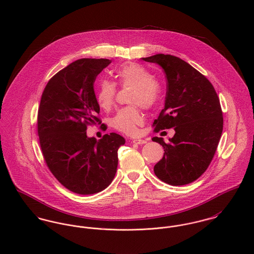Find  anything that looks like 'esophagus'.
Wrapping results in <instances>:
<instances>
[{
    "label": "esophagus",
    "mask_w": 254,
    "mask_h": 254,
    "mask_svg": "<svg viewBox=\"0 0 254 254\" xmlns=\"http://www.w3.org/2000/svg\"><path fill=\"white\" fill-rule=\"evenodd\" d=\"M132 143L136 144V145H144V144L146 143V141L143 140V139H137V140H133Z\"/></svg>",
    "instance_id": "34e87169"
}]
</instances>
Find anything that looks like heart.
<instances>
[{"label": "heart", "mask_w": 254, "mask_h": 254, "mask_svg": "<svg viewBox=\"0 0 254 254\" xmlns=\"http://www.w3.org/2000/svg\"><path fill=\"white\" fill-rule=\"evenodd\" d=\"M117 82L123 86L136 88L131 103L141 105L145 109H152L160 98V88L154 81L153 74L143 65L135 63L126 64L115 71ZM116 86L109 80H102L97 90V102L103 109L109 110L114 104ZM144 123V116L137 108H124L117 111L111 119V125L118 131L127 135H134L138 127Z\"/></svg>", "instance_id": "heart-1"}]
</instances>
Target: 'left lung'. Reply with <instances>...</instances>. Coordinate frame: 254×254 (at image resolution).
Returning a JSON list of instances; mask_svg holds the SVG:
<instances>
[{"instance_id":"obj_1","label":"left lung","mask_w":254,"mask_h":254,"mask_svg":"<svg viewBox=\"0 0 254 254\" xmlns=\"http://www.w3.org/2000/svg\"><path fill=\"white\" fill-rule=\"evenodd\" d=\"M162 67L167 79L164 109L154 120V131L174 128L175 135L166 144L164 154L154 167L161 181L183 186L195 181L209 166L222 131L223 114L216 91L209 80L181 59L158 54L143 58Z\"/></svg>"}]
</instances>
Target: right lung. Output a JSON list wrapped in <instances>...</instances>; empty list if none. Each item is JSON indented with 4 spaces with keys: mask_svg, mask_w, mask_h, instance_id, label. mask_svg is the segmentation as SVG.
<instances>
[{
    "mask_svg": "<svg viewBox=\"0 0 254 254\" xmlns=\"http://www.w3.org/2000/svg\"><path fill=\"white\" fill-rule=\"evenodd\" d=\"M110 63L78 60L53 76L42 94L37 123L41 149L53 175L75 193L108 188L116 173L118 147L125 144L116 133L97 141L86 132L88 125L101 123L94 83Z\"/></svg>",
    "mask_w": 254,
    "mask_h": 254,
    "instance_id": "right-lung-1",
    "label": "right lung"
}]
</instances>
